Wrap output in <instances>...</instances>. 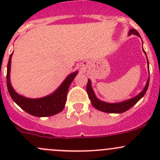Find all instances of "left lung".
<instances>
[{
  "instance_id": "obj_1",
  "label": "left lung",
  "mask_w": 160,
  "mask_h": 160,
  "mask_svg": "<svg viewBox=\"0 0 160 160\" xmlns=\"http://www.w3.org/2000/svg\"><path fill=\"white\" fill-rule=\"evenodd\" d=\"M138 35V37H140L139 34L137 32L136 30L132 28L129 30L128 32V35ZM142 50L144 52L145 55L146 56V53L145 52V50ZM147 58V56H146ZM147 62H148V68H149V61L147 59ZM149 78L148 79L147 82H146V84L145 86L144 89L142 90L138 95H136L134 98H131V99L126 100V101H122V102H118V103H108L105 101H101V100L98 99V98L95 95L94 92H93V88L91 86V81L90 80L88 79V84H87V92L88 93V97H89V99L90 100V102H91L92 105L95 108L98 110L103 111V112L106 113H115V114H121V113H123L125 111H128V109H130L132 106L135 105L142 98H143V96L145 95L146 92L147 91L148 88H149Z\"/></svg>"
}]
</instances>
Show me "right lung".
Segmentation results:
<instances>
[{
  "label": "right lung",
  "mask_w": 160,
  "mask_h": 160,
  "mask_svg": "<svg viewBox=\"0 0 160 160\" xmlns=\"http://www.w3.org/2000/svg\"><path fill=\"white\" fill-rule=\"evenodd\" d=\"M13 52L10 55L7 67V87L13 101L22 109L35 117H48L61 112L65 107L67 95L70 83L74 80L78 71L70 73L62 84L52 93L41 98H28L18 94L12 88L10 80L11 62Z\"/></svg>",
  "instance_id": "1"
}]
</instances>
